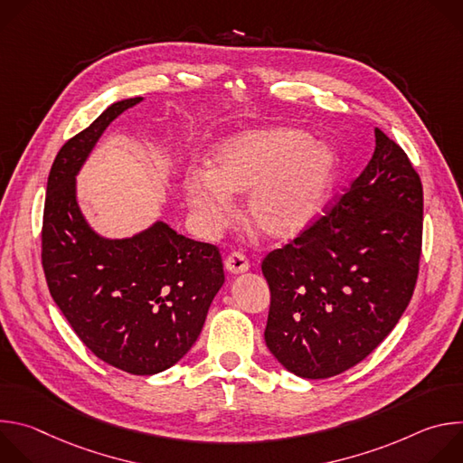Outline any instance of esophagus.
<instances>
[{"instance_id":"obj_1","label":"esophagus","mask_w":463,"mask_h":463,"mask_svg":"<svg viewBox=\"0 0 463 463\" xmlns=\"http://www.w3.org/2000/svg\"><path fill=\"white\" fill-rule=\"evenodd\" d=\"M250 268L249 260L245 258V254L241 252H232L227 256L225 260V269L231 273V275H241V273H247Z\"/></svg>"}]
</instances>
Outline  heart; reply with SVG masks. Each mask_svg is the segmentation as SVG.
Here are the masks:
<instances>
[{
	"instance_id": "b5f03b06",
	"label": "heart",
	"mask_w": 463,
	"mask_h": 463,
	"mask_svg": "<svg viewBox=\"0 0 463 463\" xmlns=\"http://www.w3.org/2000/svg\"><path fill=\"white\" fill-rule=\"evenodd\" d=\"M337 165V154L302 129L256 128L220 141L207 170L184 174L181 190L205 232L222 231L232 213V195L245 194L249 223L271 240H289L324 209Z\"/></svg>"
}]
</instances>
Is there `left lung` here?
Returning a JSON list of instances; mask_svg holds the SVG:
<instances>
[{
	"label": "left lung",
	"mask_w": 463,
	"mask_h": 463,
	"mask_svg": "<svg viewBox=\"0 0 463 463\" xmlns=\"http://www.w3.org/2000/svg\"><path fill=\"white\" fill-rule=\"evenodd\" d=\"M375 150L339 205L261 273L271 289L266 345L304 379L337 375L370 355L414 293L423 188L407 154L375 128Z\"/></svg>",
	"instance_id": "obj_1"
}]
</instances>
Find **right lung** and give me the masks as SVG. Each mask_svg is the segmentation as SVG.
I'll use <instances>...</instances> for the list:
<instances>
[{
  "mask_svg": "<svg viewBox=\"0 0 463 463\" xmlns=\"http://www.w3.org/2000/svg\"><path fill=\"white\" fill-rule=\"evenodd\" d=\"M141 102L111 104L60 148L47 179L42 261L51 297L79 339L118 370L154 375L194 346L225 275L214 245L184 238L163 220L109 238L79 205L82 166L108 126Z\"/></svg>",
  "mask_w": 463,
  "mask_h": 463,
  "instance_id": "right-lung-1",
  "label": "right lung"
}]
</instances>
